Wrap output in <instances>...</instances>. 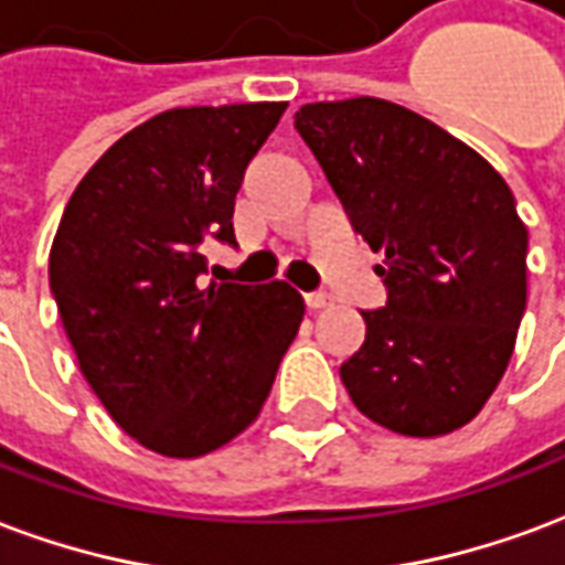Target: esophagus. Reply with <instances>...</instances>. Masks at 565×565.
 I'll return each instance as SVG.
<instances>
[{
  "label": "esophagus",
  "mask_w": 565,
  "mask_h": 565,
  "mask_svg": "<svg viewBox=\"0 0 565 565\" xmlns=\"http://www.w3.org/2000/svg\"><path fill=\"white\" fill-rule=\"evenodd\" d=\"M331 303V295H324V291H312V295H307V307L310 310H324Z\"/></svg>",
  "instance_id": "esophagus-1"
}]
</instances>
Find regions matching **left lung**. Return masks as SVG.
I'll list each match as a JSON object with an SVG mask.
<instances>
[{
	"instance_id": "obj_1",
	"label": "left lung",
	"mask_w": 565,
	"mask_h": 565,
	"mask_svg": "<svg viewBox=\"0 0 565 565\" xmlns=\"http://www.w3.org/2000/svg\"><path fill=\"white\" fill-rule=\"evenodd\" d=\"M295 129L388 286L340 367L370 422L443 436L481 413L526 307V225L488 159L422 114L358 96L312 102Z\"/></svg>"
}]
</instances>
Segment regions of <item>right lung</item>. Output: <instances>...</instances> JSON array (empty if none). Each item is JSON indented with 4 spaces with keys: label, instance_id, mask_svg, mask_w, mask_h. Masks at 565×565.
<instances>
[{
    "label": "right lung",
    "instance_id": "right-lung-1",
    "mask_svg": "<svg viewBox=\"0 0 565 565\" xmlns=\"http://www.w3.org/2000/svg\"><path fill=\"white\" fill-rule=\"evenodd\" d=\"M286 102L174 108L122 135L74 189L51 246V291L81 373L126 434L201 457L258 418L303 298L210 282L204 241L234 243L243 171Z\"/></svg>",
    "mask_w": 565,
    "mask_h": 565
}]
</instances>
